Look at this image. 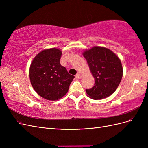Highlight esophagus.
I'll return each instance as SVG.
<instances>
[{
	"instance_id": "obj_1",
	"label": "esophagus",
	"mask_w": 148,
	"mask_h": 148,
	"mask_svg": "<svg viewBox=\"0 0 148 148\" xmlns=\"http://www.w3.org/2000/svg\"><path fill=\"white\" fill-rule=\"evenodd\" d=\"M82 75L81 73H79V72H78L77 73V75H76V77H77V78H78V79H80L82 78Z\"/></svg>"
}]
</instances>
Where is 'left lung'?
<instances>
[{
    "label": "left lung",
    "mask_w": 148,
    "mask_h": 148,
    "mask_svg": "<svg viewBox=\"0 0 148 148\" xmlns=\"http://www.w3.org/2000/svg\"><path fill=\"white\" fill-rule=\"evenodd\" d=\"M95 83L86 89L87 95L94 99H101L113 94L122 79L123 69L119 58L109 49L94 47L83 52Z\"/></svg>",
    "instance_id": "1"
}]
</instances>
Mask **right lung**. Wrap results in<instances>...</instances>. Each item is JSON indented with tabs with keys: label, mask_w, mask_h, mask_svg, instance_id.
Listing matches in <instances>:
<instances>
[{
	"label": "right lung",
	"mask_w": 148,
	"mask_h": 148,
	"mask_svg": "<svg viewBox=\"0 0 148 148\" xmlns=\"http://www.w3.org/2000/svg\"><path fill=\"white\" fill-rule=\"evenodd\" d=\"M62 52L49 49L34 57L29 69L31 83L39 96L47 100L56 101L64 96L75 77L60 65Z\"/></svg>",
	"instance_id": "add662e5"
}]
</instances>
